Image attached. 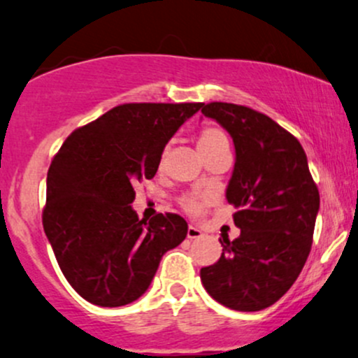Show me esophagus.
<instances>
[{"label": "esophagus", "instance_id": "esophagus-1", "mask_svg": "<svg viewBox=\"0 0 358 358\" xmlns=\"http://www.w3.org/2000/svg\"><path fill=\"white\" fill-rule=\"evenodd\" d=\"M201 235H203V231H201L198 227H192V224L187 227V238H199Z\"/></svg>", "mask_w": 358, "mask_h": 358}]
</instances>
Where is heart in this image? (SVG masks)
<instances>
[{"instance_id": "b5f03b06", "label": "heart", "mask_w": 358, "mask_h": 358, "mask_svg": "<svg viewBox=\"0 0 358 358\" xmlns=\"http://www.w3.org/2000/svg\"><path fill=\"white\" fill-rule=\"evenodd\" d=\"M198 147L204 159L218 154L222 150H230V138L223 128L216 125H208L201 128L198 135ZM179 206L189 215H199L206 206V199L196 194H184L179 198Z\"/></svg>"}]
</instances>
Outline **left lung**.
Wrapping results in <instances>:
<instances>
[{
    "label": "left lung",
    "instance_id": "1",
    "mask_svg": "<svg viewBox=\"0 0 358 358\" xmlns=\"http://www.w3.org/2000/svg\"><path fill=\"white\" fill-rule=\"evenodd\" d=\"M201 113L227 128L235 143L227 199L240 228L238 238H220L223 254L201 268V282L223 306L260 311L286 294L306 264L318 186L299 140L267 115L222 101L203 103Z\"/></svg>",
    "mask_w": 358,
    "mask_h": 358
}]
</instances>
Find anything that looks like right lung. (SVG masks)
Returning a JSON list of instances; mask_svg holds the SVG:
<instances>
[{
	"mask_svg": "<svg viewBox=\"0 0 358 358\" xmlns=\"http://www.w3.org/2000/svg\"><path fill=\"white\" fill-rule=\"evenodd\" d=\"M203 103H125L76 128L52 159L42 223L67 282L96 306H125L186 238L176 213L138 220L135 186L157 172L166 143Z\"/></svg>",
	"mask_w": 358,
	"mask_h": 358,
	"instance_id": "1",
	"label": "right lung"
}]
</instances>
